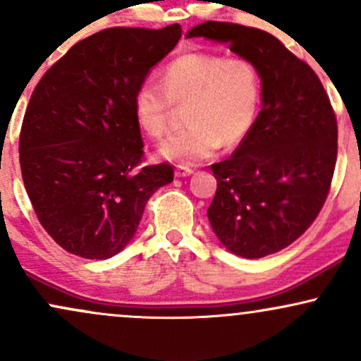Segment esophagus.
Returning <instances> with one entry per match:
<instances>
[{"label": "esophagus", "instance_id": "1", "mask_svg": "<svg viewBox=\"0 0 361 361\" xmlns=\"http://www.w3.org/2000/svg\"><path fill=\"white\" fill-rule=\"evenodd\" d=\"M192 173H193V169L190 166H176V169H175V176H178V178L190 176Z\"/></svg>", "mask_w": 361, "mask_h": 361}]
</instances>
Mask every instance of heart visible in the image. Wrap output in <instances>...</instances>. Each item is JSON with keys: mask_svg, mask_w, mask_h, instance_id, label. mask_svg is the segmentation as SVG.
Returning a JSON list of instances; mask_svg holds the SVG:
<instances>
[{"mask_svg": "<svg viewBox=\"0 0 361 361\" xmlns=\"http://www.w3.org/2000/svg\"><path fill=\"white\" fill-rule=\"evenodd\" d=\"M263 81L247 57L195 51L173 59L159 82L142 81L135 88L134 117L152 139L166 132L173 105H185L186 128L157 147L163 159L195 164L212 157L219 147L234 149L246 140L259 117Z\"/></svg>", "mask_w": 361, "mask_h": 361, "instance_id": "obj_1", "label": "heart"}]
</instances>
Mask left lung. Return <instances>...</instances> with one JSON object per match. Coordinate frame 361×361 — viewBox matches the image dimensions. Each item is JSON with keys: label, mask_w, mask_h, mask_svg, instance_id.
<instances>
[{"label": "left lung", "mask_w": 361, "mask_h": 361, "mask_svg": "<svg viewBox=\"0 0 361 361\" xmlns=\"http://www.w3.org/2000/svg\"><path fill=\"white\" fill-rule=\"evenodd\" d=\"M186 37L227 44L258 66L259 117L234 154L212 164L217 190L207 215L227 251L250 259L279 252L316 221L331 188L338 126L324 86L259 28L205 22Z\"/></svg>", "instance_id": "1"}]
</instances>
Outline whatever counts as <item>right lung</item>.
I'll list each match as a JSON object with an SVG mask.
<instances>
[{"label": "right lung", "instance_id": "right-lung-1", "mask_svg": "<svg viewBox=\"0 0 361 361\" xmlns=\"http://www.w3.org/2000/svg\"><path fill=\"white\" fill-rule=\"evenodd\" d=\"M181 37L180 25L106 28L44 74L25 111L20 168L37 219L62 250L106 259L130 243L171 164L139 168L135 88Z\"/></svg>", "mask_w": 361, "mask_h": 361}]
</instances>
